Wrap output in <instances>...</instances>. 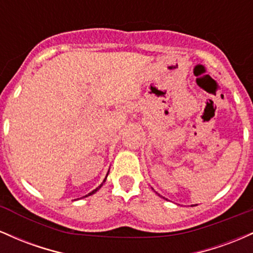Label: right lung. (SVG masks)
Instances as JSON below:
<instances>
[{
  "label": "right lung",
  "mask_w": 253,
  "mask_h": 253,
  "mask_svg": "<svg viewBox=\"0 0 253 253\" xmlns=\"http://www.w3.org/2000/svg\"><path fill=\"white\" fill-rule=\"evenodd\" d=\"M106 178H107V177H106ZM106 178H104V181H106ZM104 181H103V182H104ZM103 182H102V183H101V185H100V187H97V188H96V189H94V190H92V191H91V193H89V194H88V195H85V196H84V197H86V196H89V195H92V194H94V193H96V191H97L98 189H100V188H101V187H102Z\"/></svg>",
  "instance_id": "right-lung-1"
}]
</instances>
